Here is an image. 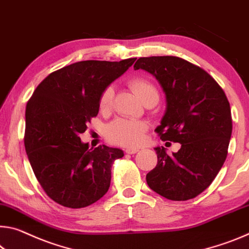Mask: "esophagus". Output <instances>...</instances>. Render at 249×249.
I'll list each match as a JSON object with an SVG mask.
<instances>
[{
  "mask_svg": "<svg viewBox=\"0 0 249 249\" xmlns=\"http://www.w3.org/2000/svg\"><path fill=\"white\" fill-rule=\"evenodd\" d=\"M140 151V148H126L125 153L126 154H135Z\"/></svg>",
  "mask_w": 249,
  "mask_h": 249,
  "instance_id": "34e87169",
  "label": "esophagus"
}]
</instances>
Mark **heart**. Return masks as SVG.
I'll use <instances>...</instances> for the list:
<instances>
[{"label": "heart", "mask_w": 249, "mask_h": 249, "mask_svg": "<svg viewBox=\"0 0 249 249\" xmlns=\"http://www.w3.org/2000/svg\"><path fill=\"white\" fill-rule=\"evenodd\" d=\"M129 88L140 97L144 104L148 102L159 101V90L151 81L144 77H135L129 81ZM114 89L107 86L102 92L98 100V107L101 112H108L113 105ZM148 128L147 122L117 118L106 127V136L112 143L126 147L140 145L144 140V135Z\"/></svg>", "instance_id": "b5f03b06"}]
</instances>
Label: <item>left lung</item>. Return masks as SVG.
Segmentation results:
<instances>
[{"label":"left lung","mask_w":249,"mask_h":249,"mask_svg":"<svg viewBox=\"0 0 249 249\" xmlns=\"http://www.w3.org/2000/svg\"><path fill=\"white\" fill-rule=\"evenodd\" d=\"M151 73L163 89L166 110L155 131L163 141L180 143L168 156L156 147L157 165L148 186L171 200H187L206 189L222 168L231 136V106L206 71L177 56L141 57L134 70Z\"/></svg>","instance_id":"8db88e82"}]
</instances>
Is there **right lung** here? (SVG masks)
I'll list each match as a JSON object with an SVG mask.
<instances>
[{
	"instance_id": "right-lung-1",
	"label": "right lung",
	"mask_w": 249,
	"mask_h": 249,
	"mask_svg": "<svg viewBox=\"0 0 249 249\" xmlns=\"http://www.w3.org/2000/svg\"><path fill=\"white\" fill-rule=\"evenodd\" d=\"M135 60L82 61L64 66L39 83L27 102V157L46 195L62 206L86 207L107 193L110 168L124 153L105 145L89 149L80 134L98 114L104 89Z\"/></svg>"
}]
</instances>
